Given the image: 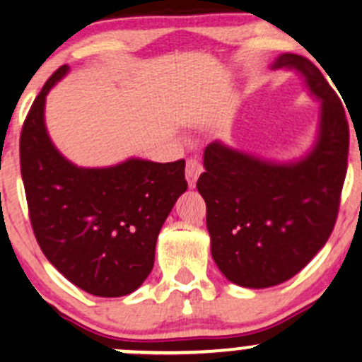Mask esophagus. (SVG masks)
I'll list each match as a JSON object with an SVG mask.
<instances>
[{"instance_id": "obj_1", "label": "esophagus", "mask_w": 362, "mask_h": 362, "mask_svg": "<svg viewBox=\"0 0 362 362\" xmlns=\"http://www.w3.org/2000/svg\"><path fill=\"white\" fill-rule=\"evenodd\" d=\"M202 165L197 158H189L185 165V178H187V184H189L190 189H194L195 184H197V178L202 173Z\"/></svg>"}]
</instances>
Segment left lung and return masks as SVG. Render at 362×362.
Returning a JSON list of instances; mask_svg holds the SVG:
<instances>
[{
	"label": "left lung",
	"instance_id": "obj_1",
	"mask_svg": "<svg viewBox=\"0 0 362 362\" xmlns=\"http://www.w3.org/2000/svg\"><path fill=\"white\" fill-rule=\"evenodd\" d=\"M271 68L300 73L320 102L310 151L272 161L214 141L197 180L211 255L228 281L250 289L291 279L317 255L334 230L347 172L349 126L337 93L298 54H281Z\"/></svg>",
	"mask_w": 362,
	"mask_h": 362
}]
</instances>
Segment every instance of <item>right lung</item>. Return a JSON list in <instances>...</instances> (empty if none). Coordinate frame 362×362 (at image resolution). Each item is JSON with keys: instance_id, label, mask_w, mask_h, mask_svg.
Segmentation results:
<instances>
[{"instance_id": "add662e5", "label": "right lung", "mask_w": 362, "mask_h": 362, "mask_svg": "<svg viewBox=\"0 0 362 362\" xmlns=\"http://www.w3.org/2000/svg\"><path fill=\"white\" fill-rule=\"evenodd\" d=\"M69 71L49 78L23 122L20 167L37 243L74 286L100 298L131 294L155 264L156 238L187 190L185 161L129 158L103 168L78 167L57 151L45 97Z\"/></svg>"}]
</instances>
